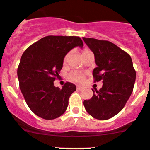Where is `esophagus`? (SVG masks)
<instances>
[{"mask_svg": "<svg viewBox=\"0 0 150 150\" xmlns=\"http://www.w3.org/2000/svg\"><path fill=\"white\" fill-rule=\"evenodd\" d=\"M77 89H78V90H82L83 89V87L78 86H77Z\"/></svg>", "mask_w": 150, "mask_h": 150, "instance_id": "obj_1", "label": "esophagus"}]
</instances>
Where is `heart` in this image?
<instances>
[{"instance_id": "1", "label": "heart", "mask_w": 150, "mask_h": 150, "mask_svg": "<svg viewBox=\"0 0 150 150\" xmlns=\"http://www.w3.org/2000/svg\"><path fill=\"white\" fill-rule=\"evenodd\" d=\"M88 50H87V49H85V50L83 51V53H84V52H86V51H88ZM68 56H69V55L67 54L66 56H65L64 61H67V59H68ZM69 76H70V78H72L73 81H76V82H78V83H82L84 80L83 74H82L81 72H77V71H74V72H71L70 75H69Z\"/></svg>"}]
</instances>
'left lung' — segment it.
<instances>
[{"label":"left lung","instance_id":"obj_1","mask_svg":"<svg viewBox=\"0 0 150 150\" xmlns=\"http://www.w3.org/2000/svg\"><path fill=\"white\" fill-rule=\"evenodd\" d=\"M83 40L94 55V81H103V87L96 93L92 89V97L84 100V107L94 118L108 120L122 110L133 92L136 81L133 62L130 55L110 42Z\"/></svg>","mask_w":150,"mask_h":150}]
</instances>
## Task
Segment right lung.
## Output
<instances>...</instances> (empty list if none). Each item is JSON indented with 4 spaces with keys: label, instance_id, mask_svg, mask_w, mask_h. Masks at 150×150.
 Returning a JSON list of instances; mask_svg holds the SVG:
<instances>
[{
    "label": "right lung",
    "instance_id": "add662e5",
    "mask_svg": "<svg viewBox=\"0 0 150 150\" xmlns=\"http://www.w3.org/2000/svg\"><path fill=\"white\" fill-rule=\"evenodd\" d=\"M75 47H83L78 36H47L31 45L22 55L17 69L20 88L36 116L54 120L67 110L76 86L67 82L60 88L53 82L62 69L65 56Z\"/></svg>",
    "mask_w": 150,
    "mask_h": 150
}]
</instances>
